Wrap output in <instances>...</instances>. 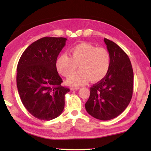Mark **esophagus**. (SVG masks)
<instances>
[{"label":"esophagus","instance_id":"34e87169","mask_svg":"<svg viewBox=\"0 0 151 151\" xmlns=\"http://www.w3.org/2000/svg\"><path fill=\"white\" fill-rule=\"evenodd\" d=\"M79 89V87H75V86H73V87H71L70 88V90L71 91H77V90H78Z\"/></svg>","mask_w":151,"mask_h":151}]
</instances>
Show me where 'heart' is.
Wrapping results in <instances>:
<instances>
[{
    "label": "heart",
    "instance_id": "1",
    "mask_svg": "<svg viewBox=\"0 0 151 151\" xmlns=\"http://www.w3.org/2000/svg\"><path fill=\"white\" fill-rule=\"evenodd\" d=\"M70 56L63 53L56 60V68L61 75L68 77L79 65L80 70L68 79L71 85H84L88 80L96 83L105 77L111 65V57L108 50L86 42L71 47Z\"/></svg>",
    "mask_w": 151,
    "mask_h": 151
}]
</instances>
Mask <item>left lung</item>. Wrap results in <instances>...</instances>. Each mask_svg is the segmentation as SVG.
<instances>
[{"label":"left lung","mask_w":151,"mask_h":151,"mask_svg":"<svg viewBox=\"0 0 151 151\" xmlns=\"http://www.w3.org/2000/svg\"><path fill=\"white\" fill-rule=\"evenodd\" d=\"M104 41L111 55V68L103 80L91 87L85 109L94 118L108 121L121 114L131 102L134 75L126 52L111 40Z\"/></svg>","instance_id":"8db88e82"}]
</instances>
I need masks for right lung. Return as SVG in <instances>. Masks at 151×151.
<instances>
[{
	"instance_id": "1",
	"label": "right lung",
	"mask_w": 151,
	"mask_h": 151,
	"mask_svg": "<svg viewBox=\"0 0 151 151\" xmlns=\"http://www.w3.org/2000/svg\"><path fill=\"white\" fill-rule=\"evenodd\" d=\"M63 37H43L32 42L17 65V85L24 106L32 116L43 121L57 118L65 107V94L56 68V60L65 47Z\"/></svg>"
}]
</instances>
